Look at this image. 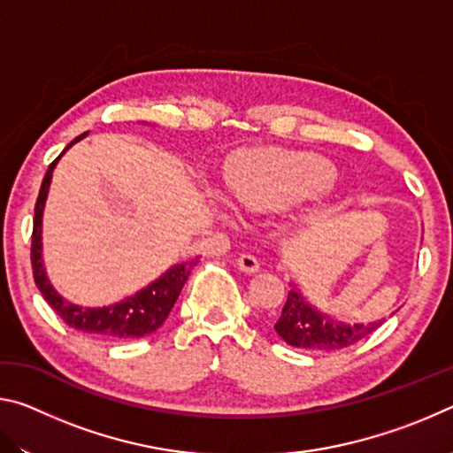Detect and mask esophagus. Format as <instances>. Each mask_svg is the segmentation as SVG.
<instances>
[{"instance_id":"1","label":"esophagus","mask_w":453,"mask_h":453,"mask_svg":"<svg viewBox=\"0 0 453 453\" xmlns=\"http://www.w3.org/2000/svg\"><path fill=\"white\" fill-rule=\"evenodd\" d=\"M235 264H237V267H240V270L245 272V273H256V272L259 270L257 257L251 256V254H242L240 257L235 259Z\"/></svg>"}]
</instances>
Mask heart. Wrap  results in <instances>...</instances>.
<instances>
[{
  "label": "heart",
  "mask_w": 453,
  "mask_h": 453,
  "mask_svg": "<svg viewBox=\"0 0 453 453\" xmlns=\"http://www.w3.org/2000/svg\"><path fill=\"white\" fill-rule=\"evenodd\" d=\"M335 180V167L326 157L273 148L245 157L229 188L245 208L281 211L324 197Z\"/></svg>",
  "instance_id": "obj_1"
}]
</instances>
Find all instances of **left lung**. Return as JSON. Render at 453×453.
Wrapping results in <instances>:
<instances>
[{
    "mask_svg": "<svg viewBox=\"0 0 453 453\" xmlns=\"http://www.w3.org/2000/svg\"><path fill=\"white\" fill-rule=\"evenodd\" d=\"M383 324V319L372 324H346L326 316L313 308L300 289L291 288L283 305L280 319L275 321V332L289 346L310 351L343 349L372 335Z\"/></svg>",
    "mask_w": 453,
    "mask_h": 453,
    "instance_id": "8db88e82",
    "label": "left lung"
}]
</instances>
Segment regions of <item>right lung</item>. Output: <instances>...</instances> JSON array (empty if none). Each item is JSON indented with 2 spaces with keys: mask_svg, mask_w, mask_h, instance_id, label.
Listing matches in <instances>:
<instances>
[{
  "mask_svg": "<svg viewBox=\"0 0 453 453\" xmlns=\"http://www.w3.org/2000/svg\"><path fill=\"white\" fill-rule=\"evenodd\" d=\"M81 137H86V134L75 137L70 145L80 142ZM70 145H67V148H70ZM58 159H53L48 167V172H45V178L40 188V196H37V202H35L34 232H32V267H34V280H35L37 289L42 291L43 300L51 305V310L56 311L67 326L78 329V332L104 337V340H135V337L153 334L159 326L164 324L165 318L170 316L175 300L180 297L183 283L188 281L197 259L175 264L162 275V278L150 283L145 289L137 291L135 296L127 297V300L119 302L116 305H107V308H80V305L65 302L64 297L51 288V283L48 281V275H45L43 264H42V216H43L45 197H48V189L51 183V172L53 167H56Z\"/></svg>",
  "mask_w": 453,
  "mask_h": 453,
  "instance_id": "add662e5",
  "label": "right lung"
}]
</instances>
